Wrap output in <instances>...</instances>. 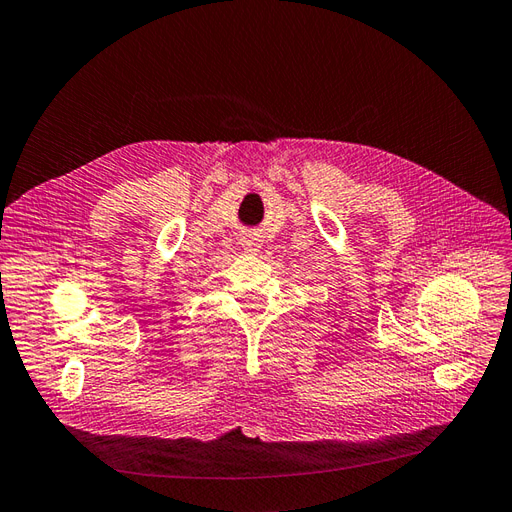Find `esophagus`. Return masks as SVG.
<instances>
[{
  "instance_id": "1",
  "label": "esophagus",
  "mask_w": 512,
  "mask_h": 512,
  "mask_svg": "<svg viewBox=\"0 0 512 512\" xmlns=\"http://www.w3.org/2000/svg\"><path fill=\"white\" fill-rule=\"evenodd\" d=\"M244 248H246V251H257V248H259V240L257 238H251V235H248V238H244Z\"/></svg>"
}]
</instances>
